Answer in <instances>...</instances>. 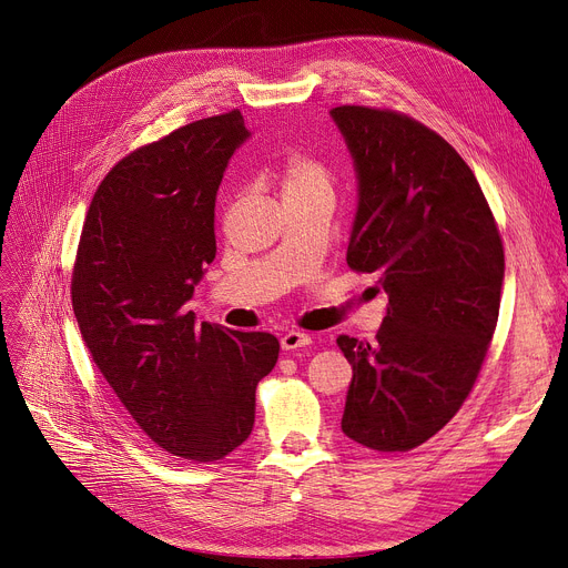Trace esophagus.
I'll return each instance as SVG.
<instances>
[{
    "label": "esophagus",
    "instance_id": "34e87169",
    "mask_svg": "<svg viewBox=\"0 0 568 568\" xmlns=\"http://www.w3.org/2000/svg\"><path fill=\"white\" fill-rule=\"evenodd\" d=\"M306 345H311V336L304 334V332H287V334L281 338V348H283L285 353L306 348Z\"/></svg>",
    "mask_w": 568,
    "mask_h": 568
}]
</instances>
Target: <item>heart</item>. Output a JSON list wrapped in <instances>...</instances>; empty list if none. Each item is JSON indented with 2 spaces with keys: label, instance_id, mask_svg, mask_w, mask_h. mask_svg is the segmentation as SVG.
<instances>
[{
  "label": "heart",
  "instance_id": "1",
  "mask_svg": "<svg viewBox=\"0 0 568 568\" xmlns=\"http://www.w3.org/2000/svg\"><path fill=\"white\" fill-rule=\"evenodd\" d=\"M278 181L283 200H297V196L311 194H332L334 190V179L327 164L304 153H294L281 164Z\"/></svg>",
  "mask_w": 568,
  "mask_h": 568
}]
</instances>
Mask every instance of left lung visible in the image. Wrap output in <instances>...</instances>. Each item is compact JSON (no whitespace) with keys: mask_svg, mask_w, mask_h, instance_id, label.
<instances>
[{"mask_svg":"<svg viewBox=\"0 0 568 568\" xmlns=\"http://www.w3.org/2000/svg\"><path fill=\"white\" fill-rule=\"evenodd\" d=\"M355 160L359 206L348 266L387 292L376 341L336 338L353 366L343 434L378 453H406L466 402L495 336L504 243L474 171L415 118L332 109Z\"/></svg>","mask_w":568,"mask_h":568,"instance_id":"8db88e82","label":"left lung"}]
</instances>
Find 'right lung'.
Wrapping results in <instances>:
<instances>
[{
  "label": "right lung",
  "instance_id": "1",
  "mask_svg": "<svg viewBox=\"0 0 568 568\" xmlns=\"http://www.w3.org/2000/svg\"><path fill=\"white\" fill-rule=\"evenodd\" d=\"M248 139L239 109L122 158L97 187L71 274L81 336L120 404L171 455L227 457L251 436L278 338L196 325L185 308L215 257V194Z\"/></svg>",
  "mask_w": 568,
  "mask_h": 568
}]
</instances>
